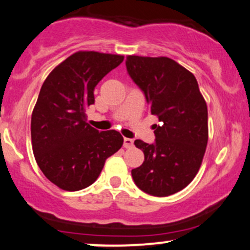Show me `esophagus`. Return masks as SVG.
I'll return each mask as SVG.
<instances>
[{
	"instance_id": "obj_1",
	"label": "esophagus",
	"mask_w": 250,
	"mask_h": 250,
	"mask_svg": "<svg viewBox=\"0 0 250 250\" xmlns=\"http://www.w3.org/2000/svg\"><path fill=\"white\" fill-rule=\"evenodd\" d=\"M134 145V141L129 138H125L123 139V147L125 148H131Z\"/></svg>"
}]
</instances>
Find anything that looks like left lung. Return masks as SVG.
<instances>
[{
    "mask_svg": "<svg viewBox=\"0 0 250 250\" xmlns=\"http://www.w3.org/2000/svg\"><path fill=\"white\" fill-rule=\"evenodd\" d=\"M127 72L144 92L154 125L155 141L135 140L145 161L131 169L136 186L156 197L183 190L196 177L208 145V106L197 79L166 57L128 56Z\"/></svg>",
    "mask_w": 250,
    "mask_h": 250,
    "instance_id": "obj_1",
    "label": "left lung"
}]
</instances>
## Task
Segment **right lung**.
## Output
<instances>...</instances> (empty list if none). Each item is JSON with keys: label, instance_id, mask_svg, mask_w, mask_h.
<instances>
[{"label": "right lung", "instance_id": "add662e5", "mask_svg": "<svg viewBox=\"0 0 250 250\" xmlns=\"http://www.w3.org/2000/svg\"><path fill=\"white\" fill-rule=\"evenodd\" d=\"M123 62V56L77 52L49 73L32 114V146L49 182L79 191L96 182L106 159L122 147L116 130L100 131L86 123L95 86Z\"/></svg>", "mask_w": 250, "mask_h": 250}]
</instances>
